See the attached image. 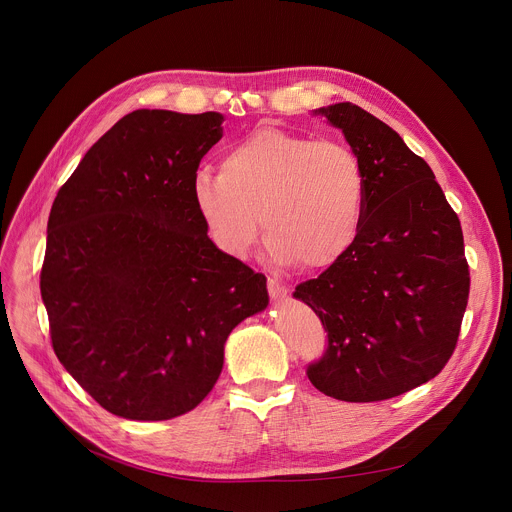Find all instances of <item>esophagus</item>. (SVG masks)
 Returning a JSON list of instances; mask_svg holds the SVG:
<instances>
[{
    "label": "esophagus",
    "mask_w": 512,
    "mask_h": 512,
    "mask_svg": "<svg viewBox=\"0 0 512 512\" xmlns=\"http://www.w3.org/2000/svg\"><path fill=\"white\" fill-rule=\"evenodd\" d=\"M267 292H269V296L273 300H280V298H284L288 294V288L282 282L273 280V277H267Z\"/></svg>",
    "instance_id": "obj_1"
}]
</instances>
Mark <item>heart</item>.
I'll return each instance as SVG.
<instances>
[{
    "instance_id": "1",
    "label": "heart",
    "mask_w": 512,
    "mask_h": 512,
    "mask_svg": "<svg viewBox=\"0 0 512 512\" xmlns=\"http://www.w3.org/2000/svg\"><path fill=\"white\" fill-rule=\"evenodd\" d=\"M192 202L220 251L245 259L263 226L282 265L327 269L355 245L367 183L357 153L261 124L232 143L220 171L200 167Z\"/></svg>"
}]
</instances>
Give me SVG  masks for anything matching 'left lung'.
I'll use <instances>...</instances> for the list:
<instances>
[{
	"instance_id": "left-lung-1",
	"label": "left lung",
	"mask_w": 512,
	"mask_h": 512,
	"mask_svg": "<svg viewBox=\"0 0 512 512\" xmlns=\"http://www.w3.org/2000/svg\"><path fill=\"white\" fill-rule=\"evenodd\" d=\"M318 112L357 153L367 196L351 251L296 286L329 339L306 376L337 400H388L433 380L455 351L470 296L463 232L396 130L349 102Z\"/></svg>"
}]
</instances>
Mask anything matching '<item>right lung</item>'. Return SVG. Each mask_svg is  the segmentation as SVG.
Instances as JSON below:
<instances>
[{
	"mask_svg": "<svg viewBox=\"0 0 512 512\" xmlns=\"http://www.w3.org/2000/svg\"><path fill=\"white\" fill-rule=\"evenodd\" d=\"M222 114L134 110L61 185L40 294L53 349L108 412L167 421L214 388L224 343L269 298L265 275L216 249L192 177Z\"/></svg>",
	"mask_w": 512,
	"mask_h": 512,
	"instance_id": "1",
	"label": "right lung"
}]
</instances>
